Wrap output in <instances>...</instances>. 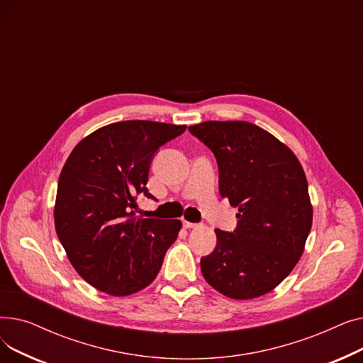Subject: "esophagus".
<instances>
[{
  "label": "esophagus",
  "mask_w": 363,
  "mask_h": 363,
  "mask_svg": "<svg viewBox=\"0 0 363 363\" xmlns=\"http://www.w3.org/2000/svg\"><path fill=\"white\" fill-rule=\"evenodd\" d=\"M184 226H185V228H188V230H189V228H199V226H200V223H194V222L184 220Z\"/></svg>",
  "instance_id": "esophagus-1"
}]
</instances>
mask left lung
<instances>
[{
  "mask_svg": "<svg viewBox=\"0 0 363 363\" xmlns=\"http://www.w3.org/2000/svg\"><path fill=\"white\" fill-rule=\"evenodd\" d=\"M188 130L213 151L219 193L238 208L234 233L215 230L201 274L220 294L249 300L290 275L304 252L313 207L304 170L272 133L244 121H207Z\"/></svg>",
  "mask_w": 363,
  "mask_h": 363,
  "instance_id": "8db88e82",
  "label": "left lung"
}]
</instances>
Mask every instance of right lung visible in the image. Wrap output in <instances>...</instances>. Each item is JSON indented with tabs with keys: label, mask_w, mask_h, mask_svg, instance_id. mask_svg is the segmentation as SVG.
Returning <instances> with one entry per match:
<instances>
[{
	"label": "right lung",
	"mask_w": 363,
	"mask_h": 363,
	"mask_svg": "<svg viewBox=\"0 0 363 363\" xmlns=\"http://www.w3.org/2000/svg\"><path fill=\"white\" fill-rule=\"evenodd\" d=\"M185 125L125 121L76 144L57 186L54 225L69 262L88 284L116 296L138 293L157 277L179 219H143L135 196L148 199V172L159 147Z\"/></svg>",
	"instance_id": "obj_1"
}]
</instances>
